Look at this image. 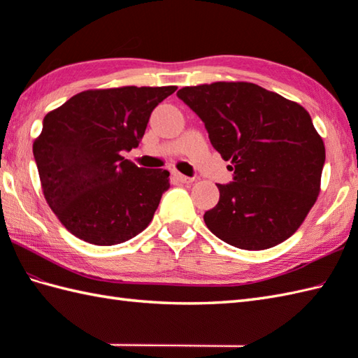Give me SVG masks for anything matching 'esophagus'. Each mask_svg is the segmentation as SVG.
<instances>
[{
    "instance_id": "1",
    "label": "esophagus",
    "mask_w": 358,
    "mask_h": 358,
    "mask_svg": "<svg viewBox=\"0 0 358 358\" xmlns=\"http://www.w3.org/2000/svg\"><path fill=\"white\" fill-rule=\"evenodd\" d=\"M172 177H173L175 180H177V181H180V183H192V181H194V178L186 177V175L180 173V172H177V171L172 172Z\"/></svg>"
}]
</instances>
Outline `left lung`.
<instances>
[{
    "instance_id": "1",
    "label": "left lung",
    "mask_w": 358,
    "mask_h": 358,
    "mask_svg": "<svg viewBox=\"0 0 358 358\" xmlns=\"http://www.w3.org/2000/svg\"><path fill=\"white\" fill-rule=\"evenodd\" d=\"M177 96L232 163L234 181L217 185L220 200L204 214L209 231L246 250L287 240L314 206L326 158L306 109L254 83L183 87Z\"/></svg>"
}]
</instances>
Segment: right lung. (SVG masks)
Returning a JSON list of instances; mask_svg holds the SVG:
<instances>
[{"mask_svg": "<svg viewBox=\"0 0 358 358\" xmlns=\"http://www.w3.org/2000/svg\"><path fill=\"white\" fill-rule=\"evenodd\" d=\"M177 87L86 90L43 120L34 157L43 194L75 237L96 246L134 238L154 218L169 172L121 157L140 144L150 113Z\"/></svg>", "mask_w": 358, "mask_h": 358, "instance_id": "right-lung-1", "label": "right lung"}]
</instances>
